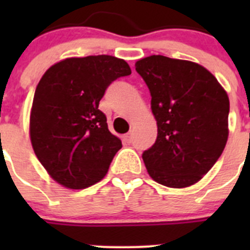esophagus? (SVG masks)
Instances as JSON below:
<instances>
[{
    "mask_svg": "<svg viewBox=\"0 0 250 250\" xmlns=\"http://www.w3.org/2000/svg\"><path fill=\"white\" fill-rule=\"evenodd\" d=\"M124 140L126 141L127 144H131V141H132V134H131V132H129V134H126V135L124 136Z\"/></svg>",
    "mask_w": 250,
    "mask_h": 250,
    "instance_id": "1",
    "label": "esophagus"
}]
</instances>
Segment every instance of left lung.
<instances>
[{
	"label": "left lung",
	"mask_w": 250,
	"mask_h": 250,
	"mask_svg": "<svg viewBox=\"0 0 250 250\" xmlns=\"http://www.w3.org/2000/svg\"><path fill=\"white\" fill-rule=\"evenodd\" d=\"M135 68L151 95L155 144L143 152L147 173L169 188L195 184L228 140L229 98L213 74L187 60L152 55Z\"/></svg>",
	"instance_id": "obj_1"
}]
</instances>
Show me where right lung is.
<instances>
[{
    "mask_svg": "<svg viewBox=\"0 0 250 250\" xmlns=\"http://www.w3.org/2000/svg\"><path fill=\"white\" fill-rule=\"evenodd\" d=\"M130 74L126 61L99 55L65 59L41 77L31 109V144L62 187L85 189L107 173L123 145L99 103L112 81Z\"/></svg>",
    "mask_w": 250,
    "mask_h": 250,
    "instance_id": "1",
    "label": "right lung"
}]
</instances>
